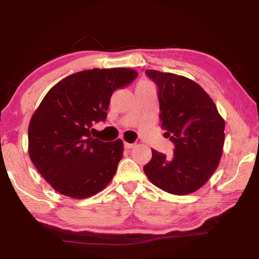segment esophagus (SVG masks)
<instances>
[{"instance_id":"obj_1","label":"esophagus","mask_w":259,"mask_h":259,"mask_svg":"<svg viewBox=\"0 0 259 259\" xmlns=\"http://www.w3.org/2000/svg\"><path fill=\"white\" fill-rule=\"evenodd\" d=\"M135 146H136L135 144H129V142H124L125 149H131V148H134Z\"/></svg>"}]
</instances>
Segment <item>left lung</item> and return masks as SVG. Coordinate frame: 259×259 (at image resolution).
Wrapping results in <instances>:
<instances>
[{
  "mask_svg": "<svg viewBox=\"0 0 259 259\" xmlns=\"http://www.w3.org/2000/svg\"><path fill=\"white\" fill-rule=\"evenodd\" d=\"M158 85L163 136L175 144L174 156L152 151L144 171L151 183L172 195H188L205 185L223 155L225 120L202 88L186 76L147 70Z\"/></svg>",
  "mask_w": 259,
  "mask_h": 259,
  "instance_id": "8db88e82",
  "label": "left lung"
}]
</instances>
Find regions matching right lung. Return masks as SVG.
I'll use <instances>...</instances> for the list:
<instances>
[{"label":"right lung","mask_w":259,"mask_h":259,"mask_svg":"<svg viewBox=\"0 0 259 259\" xmlns=\"http://www.w3.org/2000/svg\"><path fill=\"white\" fill-rule=\"evenodd\" d=\"M128 68L92 69L53 85L29 124V156L37 171L60 194L83 199L106 188L123 156V142L91 137V125L107 118L114 90L133 82Z\"/></svg>","instance_id":"add662e5"}]
</instances>
